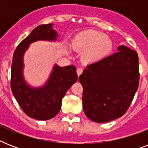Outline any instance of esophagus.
Instances as JSON below:
<instances>
[{
    "label": "esophagus",
    "mask_w": 148,
    "mask_h": 148,
    "mask_svg": "<svg viewBox=\"0 0 148 148\" xmlns=\"http://www.w3.org/2000/svg\"><path fill=\"white\" fill-rule=\"evenodd\" d=\"M82 72H83V69H82V68H81V67H79V68H77V75H78V76L82 74Z\"/></svg>",
    "instance_id": "1"
}]
</instances>
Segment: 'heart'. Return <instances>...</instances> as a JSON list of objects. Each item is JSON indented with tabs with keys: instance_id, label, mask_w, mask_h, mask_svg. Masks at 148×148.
<instances>
[{
	"instance_id": "obj_1",
	"label": "heart",
	"mask_w": 148,
	"mask_h": 148,
	"mask_svg": "<svg viewBox=\"0 0 148 148\" xmlns=\"http://www.w3.org/2000/svg\"><path fill=\"white\" fill-rule=\"evenodd\" d=\"M74 51L82 52L84 62L91 63L105 58L112 50L113 43L109 37L99 31L88 30L77 34L72 40Z\"/></svg>"
}]
</instances>
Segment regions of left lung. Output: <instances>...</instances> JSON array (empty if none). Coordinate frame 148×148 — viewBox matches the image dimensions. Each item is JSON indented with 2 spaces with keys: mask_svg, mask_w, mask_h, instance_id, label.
Instances as JSON below:
<instances>
[{
  "mask_svg": "<svg viewBox=\"0 0 148 148\" xmlns=\"http://www.w3.org/2000/svg\"><path fill=\"white\" fill-rule=\"evenodd\" d=\"M117 52L91 63L79 76L86 116L106 123L125 114L139 85L138 55L121 45Z\"/></svg>",
  "mask_w": 148,
  "mask_h": 148,
  "instance_id": "8db88e82",
  "label": "left lung"
}]
</instances>
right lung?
<instances>
[{
  "mask_svg": "<svg viewBox=\"0 0 148 148\" xmlns=\"http://www.w3.org/2000/svg\"><path fill=\"white\" fill-rule=\"evenodd\" d=\"M58 37L53 24L39 25L20 43L13 55L10 78L13 95L27 116L39 121L51 119L60 111L63 97L77 81L76 67L74 65L60 67L55 64L46 83L34 88L24 80V55L32 43L56 41Z\"/></svg>",
  "mask_w": 148,
  "mask_h": 148,
  "instance_id": "add662e5",
  "label": "right lung"
}]
</instances>
